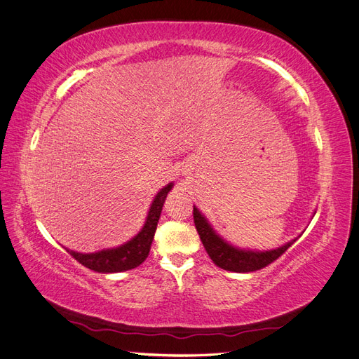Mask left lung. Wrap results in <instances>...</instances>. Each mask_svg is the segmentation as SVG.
Wrapping results in <instances>:
<instances>
[{
  "instance_id": "left-lung-1",
  "label": "left lung",
  "mask_w": 359,
  "mask_h": 359,
  "mask_svg": "<svg viewBox=\"0 0 359 359\" xmlns=\"http://www.w3.org/2000/svg\"><path fill=\"white\" fill-rule=\"evenodd\" d=\"M193 219L194 226H196L198 233L201 236V241L212 262L219 268L232 271V273H252V271L262 269L269 264H273L276 259H278L293 243H295V240H292L290 243L276 250H268V252L241 250L231 245L229 243L224 241L222 236L217 235L208 220L201 214L196 206H193Z\"/></svg>"
}]
</instances>
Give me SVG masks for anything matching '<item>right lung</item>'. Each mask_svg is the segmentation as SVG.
I'll return each mask as SVG.
<instances>
[{
    "mask_svg": "<svg viewBox=\"0 0 359 359\" xmlns=\"http://www.w3.org/2000/svg\"><path fill=\"white\" fill-rule=\"evenodd\" d=\"M172 187L173 184L169 182L166 187H163L157 193V196L154 198L153 203H151L144 227L135 238H132L126 244L115 248L100 250V252L95 253H78L73 252V250H67V252L83 266L102 274L121 273V271H128L139 266L149 255V248L151 244H153L157 223L163 210V203H165V199Z\"/></svg>",
    "mask_w": 359,
    "mask_h": 359,
    "instance_id": "obj_1",
    "label": "right lung"
}]
</instances>
